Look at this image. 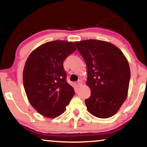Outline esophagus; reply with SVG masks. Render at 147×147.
<instances>
[{"label": "esophagus", "instance_id": "1", "mask_svg": "<svg viewBox=\"0 0 147 147\" xmlns=\"http://www.w3.org/2000/svg\"><path fill=\"white\" fill-rule=\"evenodd\" d=\"M82 85H83V81H82L81 80H79L77 82V85L79 87V86H81Z\"/></svg>", "mask_w": 147, "mask_h": 147}]
</instances>
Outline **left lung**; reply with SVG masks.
<instances>
[{"mask_svg":"<svg viewBox=\"0 0 147 147\" xmlns=\"http://www.w3.org/2000/svg\"><path fill=\"white\" fill-rule=\"evenodd\" d=\"M75 44L87 65V85L91 91L85 101L88 111L99 118L113 116L128 95L130 79L128 60L111 43L89 40Z\"/></svg>","mask_w":147,"mask_h":147,"instance_id":"left-lung-1","label":"left lung"}]
</instances>
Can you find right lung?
Listing matches in <instances>:
<instances>
[{
	"instance_id": "1",
	"label": "right lung",
	"mask_w": 147,
	"mask_h": 147,
	"mask_svg": "<svg viewBox=\"0 0 147 147\" xmlns=\"http://www.w3.org/2000/svg\"><path fill=\"white\" fill-rule=\"evenodd\" d=\"M75 50L72 42L56 40L41 45L27 58L23 85L31 105L42 116H59L75 95L66 80L63 62Z\"/></svg>"
}]
</instances>
